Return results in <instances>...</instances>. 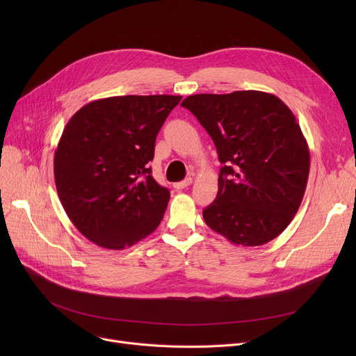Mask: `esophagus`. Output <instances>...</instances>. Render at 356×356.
Here are the masks:
<instances>
[{
    "label": "esophagus",
    "instance_id": "1",
    "mask_svg": "<svg viewBox=\"0 0 356 356\" xmlns=\"http://www.w3.org/2000/svg\"><path fill=\"white\" fill-rule=\"evenodd\" d=\"M193 183V179L192 177H188V179H184V180H181V181H177V183H175V189H184V188H188V186H191Z\"/></svg>",
    "mask_w": 356,
    "mask_h": 356
}]
</instances>
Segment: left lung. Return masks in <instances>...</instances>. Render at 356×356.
I'll list each match as a JSON object with an SVG mask.
<instances>
[{"label":"left lung","mask_w":356,"mask_h":356,"mask_svg":"<svg viewBox=\"0 0 356 356\" xmlns=\"http://www.w3.org/2000/svg\"><path fill=\"white\" fill-rule=\"evenodd\" d=\"M215 143L223 164L203 219L235 245H264L293 220L305 196L310 153L291 109L273 93H197L181 102Z\"/></svg>","instance_id":"left-lung-1"}]
</instances>
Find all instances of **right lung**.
<instances>
[{"label":"right lung","mask_w":356,"mask_h":356,"mask_svg":"<svg viewBox=\"0 0 356 356\" xmlns=\"http://www.w3.org/2000/svg\"><path fill=\"white\" fill-rule=\"evenodd\" d=\"M176 95L92 101L67 121L54 152V183L76 229L106 250L133 247L160 225L170 192L152 176L160 128Z\"/></svg>","instance_id":"right-lung-1"}]
</instances>
